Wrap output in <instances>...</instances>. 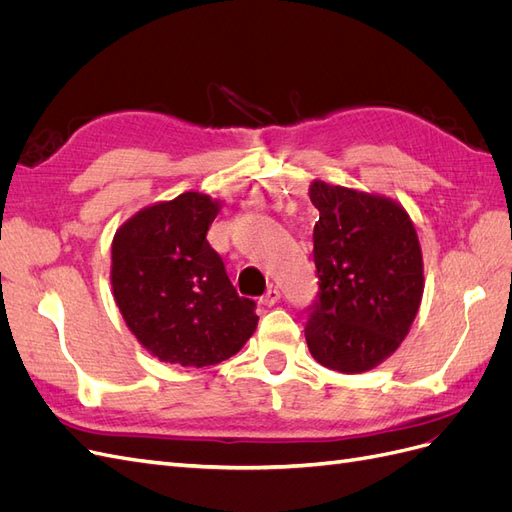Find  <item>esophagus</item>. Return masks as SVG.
I'll use <instances>...</instances> for the list:
<instances>
[{"label": "esophagus", "mask_w": 512, "mask_h": 512, "mask_svg": "<svg viewBox=\"0 0 512 512\" xmlns=\"http://www.w3.org/2000/svg\"><path fill=\"white\" fill-rule=\"evenodd\" d=\"M277 301H280V290H277L275 286H271V288L260 297V305H265V307H271V305H275Z\"/></svg>", "instance_id": "1"}]
</instances>
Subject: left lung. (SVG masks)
<instances>
[{"label": "left lung", "mask_w": 512, "mask_h": 512, "mask_svg": "<svg viewBox=\"0 0 512 512\" xmlns=\"http://www.w3.org/2000/svg\"><path fill=\"white\" fill-rule=\"evenodd\" d=\"M318 301L309 307L307 348L339 374L384 363L410 333L425 275L414 222L397 200L314 179Z\"/></svg>", "instance_id": "1"}]
</instances>
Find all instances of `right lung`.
<instances>
[{"label":"right lung","mask_w":512,"mask_h":512,"mask_svg":"<svg viewBox=\"0 0 512 512\" xmlns=\"http://www.w3.org/2000/svg\"><path fill=\"white\" fill-rule=\"evenodd\" d=\"M220 209V198L183 192L136 211L113 237L115 303L138 344L162 363H222L256 331V303L239 297L207 241Z\"/></svg>","instance_id":"add662e5"}]
</instances>
